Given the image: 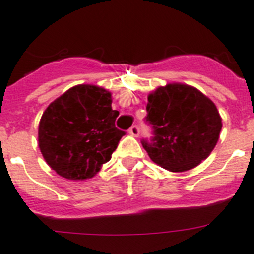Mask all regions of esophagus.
Here are the masks:
<instances>
[{"instance_id":"obj_1","label":"esophagus","mask_w":254,"mask_h":254,"mask_svg":"<svg viewBox=\"0 0 254 254\" xmlns=\"http://www.w3.org/2000/svg\"><path fill=\"white\" fill-rule=\"evenodd\" d=\"M139 132H140V130H139V127L136 125H132L129 129V134L131 136H139Z\"/></svg>"}]
</instances>
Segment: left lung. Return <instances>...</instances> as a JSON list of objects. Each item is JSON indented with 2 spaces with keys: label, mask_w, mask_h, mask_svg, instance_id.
Returning a JSON list of instances; mask_svg holds the SVG:
<instances>
[{
  "label": "left lung",
  "mask_w": 254,
  "mask_h": 254,
  "mask_svg": "<svg viewBox=\"0 0 254 254\" xmlns=\"http://www.w3.org/2000/svg\"><path fill=\"white\" fill-rule=\"evenodd\" d=\"M147 113L154 136L141 141L143 148L154 163L171 172L192 170L206 159L223 127L215 104L184 83H168L152 91Z\"/></svg>",
  "instance_id": "1"
}]
</instances>
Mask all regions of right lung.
Returning <instances> with one entry per match:
<instances>
[{
    "mask_svg": "<svg viewBox=\"0 0 254 254\" xmlns=\"http://www.w3.org/2000/svg\"><path fill=\"white\" fill-rule=\"evenodd\" d=\"M110 91L77 84L54 100L39 123V148L45 162L70 181L92 178L111 159L125 132L115 127L119 111Z\"/></svg>",
    "mask_w": 254,
    "mask_h": 254,
    "instance_id": "obj_1",
    "label": "right lung"
}]
</instances>
